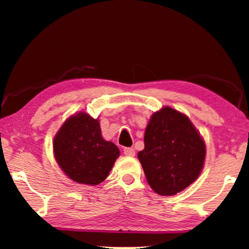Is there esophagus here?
Returning a JSON list of instances; mask_svg holds the SVG:
<instances>
[{"label": "esophagus", "mask_w": 249, "mask_h": 249, "mask_svg": "<svg viewBox=\"0 0 249 249\" xmlns=\"http://www.w3.org/2000/svg\"><path fill=\"white\" fill-rule=\"evenodd\" d=\"M124 155H127V156H134L135 149L132 147H125V148H124Z\"/></svg>", "instance_id": "esophagus-1"}]
</instances>
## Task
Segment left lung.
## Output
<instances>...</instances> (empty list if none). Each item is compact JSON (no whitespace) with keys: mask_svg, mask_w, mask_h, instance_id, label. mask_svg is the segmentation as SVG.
<instances>
[{"mask_svg":"<svg viewBox=\"0 0 249 249\" xmlns=\"http://www.w3.org/2000/svg\"><path fill=\"white\" fill-rule=\"evenodd\" d=\"M138 153L148 185L163 196L176 195L198 178L205 142L188 117L169 107L151 117Z\"/></svg>","mask_w":249,"mask_h":249,"instance_id":"1","label":"left lung"}]
</instances>
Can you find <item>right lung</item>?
<instances>
[{"mask_svg":"<svg viewBox=\"0 0 249 249\" xmlns=\"http://www.w3.org/2000/svg\"><path fill=\"white\" fill-rule=\"evenodd\" d=\"M54 156L63 172L83 185H98L107 179L120 151L104 141L100 121L85 112L68 118L54 137Z\"/></svg>","mask_w":249,"mask_h":249,"instance_id":"obj_1","label":"right lung"}]
</instances>
